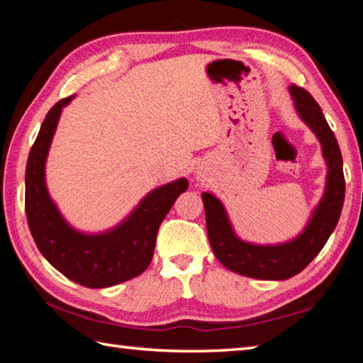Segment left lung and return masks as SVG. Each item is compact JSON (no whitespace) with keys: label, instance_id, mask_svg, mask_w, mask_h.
Segmentation results:
<instances>
[{"label":"left lung","instance_id":"8db88e82","mask_svg":"<svg viewBox=\"0 0 363 363\" xmlns=\"http://www.w3.org/2000/svg\"><path fill=\"white\" fill-rule=\"evenodd\" d=\"M290 94L299 118L311 128L320 143L327 163L325 192L303 232L285 243L257 245L245 242L233 230L223 201L211 192L201 194L208 238L214 256L224 267L245 277L259 280H286L294 277L320 253L341 216L346 182L340 145L314 97L294 84L290 86Z\"/></svg>","mask_w":363,"mask_h":363}]
</instances>
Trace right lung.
Here are the masks:
<instances>
[{
    "label": "right lung",
    "mask_w": 363,
    "mask_h": 363,
    "mask_svg": "<svg viewBox=\"0 0 363 363\" xmlns=\"http://www.w3.org/2000/svg\"><path fill=\"white\" fill-rule=\"evenodd\" d=\"M75 96L49 110L30 150L26 169V213L32 237L46 261L77 284L107 288L138 277L149 267L157 232L189 181L176 179L153 189L113 229L84 233L67 223L46 186V158L62 113Z\"/></svg>",
    "instance_id": "1"
}]
</instances>
